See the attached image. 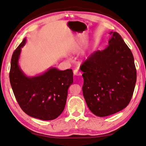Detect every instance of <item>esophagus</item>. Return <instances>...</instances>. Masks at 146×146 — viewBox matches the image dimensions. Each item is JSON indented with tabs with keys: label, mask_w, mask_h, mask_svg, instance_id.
Wrapping results in <instances>:
<instances>
[{
	"label": "esophagus",
	"mask_w": 146,
	"mask_h": 146,
	"mask_svg": "<svg viewBox=\"0 0 146 146\" xmlns=\"http://www.w3.org/2000/svg\"><path fill=\"white\" fill-rule=\"evenodd\" d=\"M73 73L75 76H79L81 75V73L78 70H75L73 71Z\"/></svg>",
	"instance_id": "1"
}]
</instances>
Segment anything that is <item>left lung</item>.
Wrapping results in <instances>:
<instances>
[{"mask_svg":"<svg viewBox=\"0 0 146 146\" xmlns=\"http://www.w3.org/2000/svg\"><path fill=\"white\" fill-rule=\"evenodd\" d=\"M104 50L96 51L81 65L82 92L89 109L103 117L127 107L134 92L137 70L130 49L117 32Z\"/></svg>","mask_w":146,"mask_h":146,"instance_id":"obj_1","label":"left lung"}]
</instances>
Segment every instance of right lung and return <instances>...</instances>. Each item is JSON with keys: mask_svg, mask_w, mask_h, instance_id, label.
Wrapping results in <instances>:
<instances>
[{"mask_svg": "<svg viewBox=\"0 0 146 146\" xmlns=\"http://www.w3.org/2000/svg\"><path fill=\"white\" fill-rule=\"evenodd\" d=\"M24 38L12 55L9 80L17 102L24 113L43 120L57 118L64 110L68 90L73 82L72 70L51 68L42 75L28 77L19 66Z\"/></svg>", "mask_w": 146, "mask_h": 146, "instance_id": "1", "label": "right lung"}]
</instances>
